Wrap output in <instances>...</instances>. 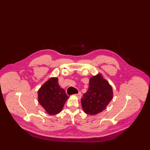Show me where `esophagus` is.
Here are the masks:
<instances>
[{
    "label": "esophagus",
    "mask_w": 150,
    "mask_h": 150,
    "mask_svg": "<svg viewBox=\"0 0 150 150\" xmlns=\"http://www.w3.org/2000/svg\"><path fill=\"white\" fill-rule=\"evenodd\" d=\"M75 96L78 98H81V96H82V93H81V92H79L78 93H77V94H75Z\"/></svg>",
    "instance_id": "1"
}]
</instances>
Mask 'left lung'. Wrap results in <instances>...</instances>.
I'll return each mask as SVG.
<instances>
[{
    "mask_svg": "<svg viewBox=\"0 0 150 150\" xmlns=\"http://www.w3.org/2000/svg\"><path fill=\"white\" fill-rule=\"evenodd\" d=\"M112 98V87L99 74L90 78L88 90L83 94L81 101L85 113L96 115L106 108Z\"/></svg>",
    "mask_w": 150,
    "mask_h": 150,
    "instance_id": "1",
    "label": "left lung"
}]
</instances>
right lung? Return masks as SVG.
I'll use <instances>...</instances> for the list:
<instances>
[{
  "label": "right lung",
  "instance_id": "1",
  "mask_svg": "<svg viewBox=\"0 0 150 150\" xmlns=\"http://www.w3.org/2000/svg\"><path fill=\"white\" fill-rule=\"evenodd\" d=\"M68 98L65 90L60 87L56 78L49 79L38 91L39 103L50 115L59 113Z\"/></svg>",
  "mask_w": 150,
  "mask_h": 150
}]
</instances>
